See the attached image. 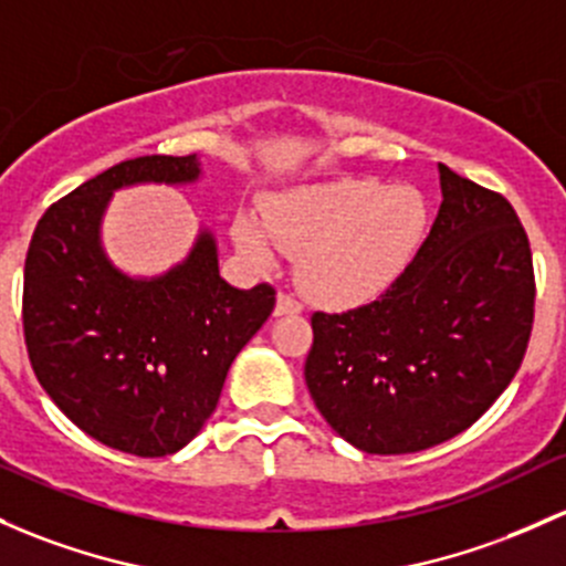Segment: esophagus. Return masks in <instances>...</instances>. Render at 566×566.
Instances as JSON below:
<instances>
[{"instance_id":"esophagus-1","label":"esophagus","mask_w":566,"mask_h":566,"mask_svg":"<svg viewBox=\"0 0 566 566\" xmlns=\"http://www.w3.org/2000/svg\"><path fill=\"white\" fill-rule=\"evenodd\" d=\"M301 303L293 298V295H284V293H279L276 295V308H273V314H276V317H284V314H301Z\"/></svg>"}]
</instances>
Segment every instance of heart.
I'll list each match as a JSON object with an SVG mask.
<instances>
[{"label":"heart","mask_w":566,"mask_h":566,"mask_svg":"<svg viewBox=\"0 0 566 566\" xmlns=\"http://www.w3.org/2000/svg\"><path fill=\"white\" fill-rule=\"evenodd\" d=\"M428 208L415 187L371 178L301 184L268 200L263 222H233L238 252L254 268L276 263V248L298 254V284L325 308H358L403 276L426 235Z\"/></svg>","instance_id":"heart-1"}]
</instances>
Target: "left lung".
<instances>
[{
	"label": "left lung",
	"mask_w": 566,
	"mask_h": 566,
	"mask_svg": "<svg viewBox=\"0 0 566 566\" xmlns=\"http://www.w3.org/2000/svg\"><path fill=\"white\" fill-rule=\"evenodd\" d=\"M439 187L431 233L388 293L312 317L308 392L363 453H418L467 431L513 382L532 336V249L515 208L448 165Z\"/></svg>",
	"instance_id": "obj_1"
}]
</instances>
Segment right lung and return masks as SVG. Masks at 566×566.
<instances>
[{"label":"right lung","mask_w":566,"mask_h":566,"mask_svg":"<svg viewBox=\"0 0 566 566\" xmlns=\"http://www.w3.org/2000/svg\"><path fill=\"white\" fill-rule=\"evenodd\" d=\"M200 178L198 154L127 159L48 208L29 243L23 336L34 377L81 431L129 455H170L198 437L276 303L268 284L238 290L219 276L208 228L157 276L108 258L103 219L118 189Z\"/></svg>","instance_id":"1"}]
</instances>
